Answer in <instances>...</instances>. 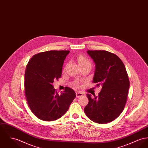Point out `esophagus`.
Instances as JSON below:
<instances>
[{
	"label": "esophagus",
	"mask_w": 148,
	"mask_h": 148,
	"mask_svg": "<svg viewBox=\"0 0 148 148\" xmlns=\"http://www.w3.org/2000/svg\"><path fill=\"white\" fill-rule=\"evenodd\" d=\"M76 95L77 98H79V97H81L83 95V93L82 92H80V91H77L76 93Z\"/></svg>",
	"instance_id": "1"
}]
</instances>
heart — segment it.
I'll return each instance as SVG.
<instances>
[{
    "label": "heart",
    "instance_id": "heart-1",
    "mask_svg": "<svg viewBox=\"0 0 148 148\" xmlns=\"http://www.w3.org/2000/svg\"><path fill=\"white\" fill-rule=\"evenodd\" d=\"M77 60H78V62H79V64L80 66L85 65V64H89L91 66L90 61L87 58H86L85 56H84L82 55H81L79 56Z\"/></svg>",
    "mask_w": 148,
    "mask_h": 148
}]
</instances>
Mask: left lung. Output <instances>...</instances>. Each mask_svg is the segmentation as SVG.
Segmentation results:
<instances>
[{"label":"left lung","instance_id":"1","mask_svg":"<svg viewBox=\"0 0 148 148\" xmlns=\"http://www.w3.org/2000/svg\"><path fill=\"white\" fill-rule=\"evenodd\" d=\"M95 63L92 82L102 86L98 96L87 94V117L98 123L113 121L121 114L126 103L130 81L125 66L116 54L106 50H88Z\"/></svg>","mask_w":148,"mask_h":148}]
</instances>
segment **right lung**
Returning <instances> with one entry per match:
<instances>
[{
    "label": "right lung",
    "mask_w": 148,
    "mask_h": 148,
    "mask_svg": "<svg viewBox=\"0 0 148 148\" xmlns=\"http://www.w3.org/2000/svg\"><path fill=\"white\" fill-rule=\"evenodd\" d=\"M69 50H50L34 55L25 71V91L34 114L45 121H55L69 109L76 94L67 87L59 94L54 89V80L60 78Z\"/></svg>",
    "instance_id": "obj_1"
}]
</instances>
